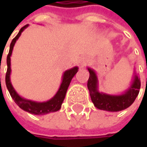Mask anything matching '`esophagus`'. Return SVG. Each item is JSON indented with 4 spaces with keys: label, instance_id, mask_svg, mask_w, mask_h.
<instances>
[{
    "label": "esophagus",
    "instance_id": "obj_1",
    "mask_svg": "<svg viewBox=\"0 0 147 147\" xmlns=\"http://www.w3.org/2000/svg\"><path fill=\"white\" fill-rule=\"evenodd\" d=\"M88 59H85V58H82V60H81V66L82 67H83V66H86V65H88Z\"/></svg>",
    "mask_w": 147,
    "mask_h": 147
}]
</instances>
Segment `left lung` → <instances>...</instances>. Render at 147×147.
Instances as JSON below:
<instances>
[{
  "mask_svg": "<svg viewBox=\"0 0 147 147\" xmlns=\"http://www.w3.org/2000/svg\"><path fill=\"white\" fill-rule=\"evenodd\" d=\"M88 71L90 76L88 81V88L92 101L96 108L107 111H119L129 107L137 98L141 88V81L137 75L135 76L132 86L125 93L121 96H110L99 92L96 74L89 68Z\"/></svg>",
  "mask_w": 147,
  "mask_h": 147,
  "instance_id": "obj_1",
  "label": "left lung"
}]
</instances>
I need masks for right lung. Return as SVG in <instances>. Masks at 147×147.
Listing matches in <instances>:
<instances>
[{"instance_id":"right-lung-1","label":"right lung","mask_w":147,"mask_h":147,"mask_svg":"<svg viewBox=\"0 0 147 147\" xmlns=\"http://www.w3.org/2000/svg\"><path fill=\"white\" fill-rule=\"evenodd\" d=\"M28 26V24L21 28L19 33L16 35V37H14L10 43L9 51L8 55H7V71H6V74H5V84H6L7 89H8L9 92L10 94L12 99L22 110H25V111L30 113V114H32V115H45V114H47L50 112L57 111L60 109L61 105L63 103L64 99L65 97L67 89L69 86V83H70L72 78H74V76L78 72V68L74 67L71 69L65 71L64 76H63L62 83L59 87V91L57 92V93L55 94V96L53 98L51 99L48 101L42 102V103H38V102H34V101L25 100V99L20 97V96L16 93V92L14 91V88L12 87V85L10 83V80H9V74H10V71H11V69H10V55L12 54L13 47H14L16 40L20 37V36L21 35V32L24 31Z\"/></svg>"}]
</instances>
